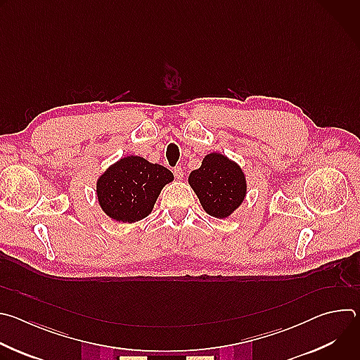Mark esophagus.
<instances>
[{
    "instance_id": "1",
    "label": "esophagus",
    "mask_w": 360,
    "mask_h": 360,
    "mask_svg": "<svg viewBox=\"0 0 360 360\" xmlns=\"http://www.w3.org/2000/svg\"><path fill=\"white\" fill-rule=\"evenodd\" d=\"M174 175H175L176 179H182V178H184V171H182V168H181V167H176V168L174 169Z\"/></svg>"
}]
</instances>
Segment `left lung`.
Here are the masks:
<instances>
[{"label": "left lung", "instance_id": "left-lung-1", "mask_svg": "<svg viewBox=\"0 0 360 360\" xmlns=\"http://www.w3.org/2000/svg\"><path fill=\"white\" fill-rule=\"evenodd\" d=\"M188 182L203 211L219 219L229 218L243 203L248 193L246 175L240 165L221 152L205 155Z\"/></svg>", "mask_w": 360, "mask_h": 360}]
</instances>
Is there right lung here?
<instances>
[{"instance_id":"obj_1","label":"right lung","mask_w":360,"mask_h":360,"mask_svg":"<svg viewBox=\"0 0 360 360\" xmlns=\"http://www.w3.org/2000/svg\"><path fill=\"white\" fill-rule=\"evenodd\" d=\"M172 181L174 174L165 167L128 155L98 176L96 199L111 219L134 224L152 212L162 188Z\"/></svg>"}]
</instances>
